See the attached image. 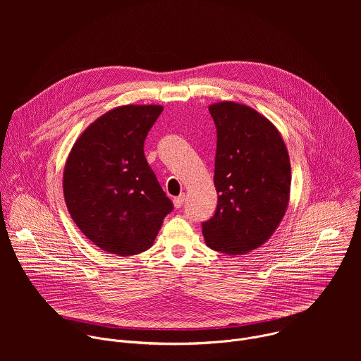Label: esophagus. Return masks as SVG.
<instances>
[{
    "instance_id": "obj_1",
    "label": "esophagus",
    "mask_w": 361,
    "mask_h": 361,
    "mask_svg": "<svg viewBox=\"0 0 361 361\" xmlns=\"http://www.w3.org/2000/svg\"><path fill=\"white\" fill-rule=\"evenodd\" d=\"M173 204H174L176 209H181V205L184 204V194H181L178 197H174L173 198Z\"/></svg>"
}]
</instances>
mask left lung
Returning <instances> with one entry per match:
<instances>
[{"label": "left lung", "mask_w": 361, "mask_h": 361, "mask_svg": "<svg viewBox=\"0 0 361 361\" xmlns=\"http://www.w3.org/2000/svg\"><path fill=\"white\" fill-rule=\"evenodd\" d=\"M217 128L214 216L202 223L212 250L240 255L262 247L280 226L290 201L291 166L276 126L234 101L209 107Z\"/></svg>", "instance_id": "obj_1"}]
</instances>
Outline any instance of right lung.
Listing matches in <instances>:
<instances>
[{
    "instance_id": "add662e5",
    "label": "right lung",
    "mask_w": 361,
    "mask_h": 361,
    "mask_svg": "<svg viewBox=\"0 0 361 361\" xmlns=\"http://www.w3.org/2000/svg\"><path fill=\"white\" fill-rule=\"evenodd\" d=\"M163 106H120L74 142L63 174L68 213L101 250L134 255L156 240L173 202L144 156L145 137Z\"/></svg>"
}]
</instances>
